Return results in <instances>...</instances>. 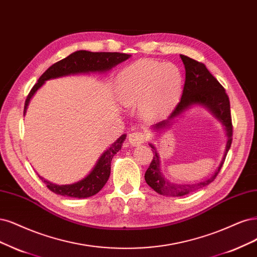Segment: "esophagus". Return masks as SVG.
<instances>
[{
	"label": "esophagus",
	"mask_w": 257,
	"mask_h": 257,
	"mask_svg": "<svg viewBox=\"0 0 257 257\" xmlns=\"http://www.w3.org/2000/svg\"><path fill=\"white\" fill-rule=\"evenodd\" d=\"M146 140H147L146 135L141 132H135V133H132V134L128 135V141L133 147L140 146L141 144H144Z\"/></svg>",
	"instance_id": "esophagus-1"
}]
</instances>
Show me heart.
Returning a JSON list of instances; mask_svg holds the SVG:
<instances>
[{
    "mask_svg": "<svg viewBox=\"0 0 257 257\" xmlns=\"http://www.w3.org/2000/svg\"><path fill=\"white\" fill-rule=\"evenodd\" d=\"M183 74L171 63L143 59L123 69L117 78V94L125 106L143 104L147 117L156 118L179 100Z\"/></svg>",
    "mask_w": 257,
    "mask_h": 257,
    "instance_id": "b5f03b06",
    "label": "heart"
}]
</instances>
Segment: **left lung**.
Wrapping results in <instances>:
<instances>
[{"instance_id":"left-lung-1","label":"left lung","mask_w":257,"mask_h":257,"mask_svg":"<svg viewBox=\"0 0 257 257\" xmlns=\"http://www.w3.org/2000/svg\"><path fill=\"white\" fill-rule=\"evenodd\" d=\"M180 56L183 60L186 71L181 101L175 106V108L169 114V117L166 120L159 121L156 124L152 125L151 128L157 133L168 130L172 125L174 119L182 116L186 110L190 109L193 106H201V107L205 108L213 114L218 121L222 123L226 133L227 140L223 157L221 159L216 171L205 180L196 184L188 185L174 184L165 178L161 170L159 155L155 147L152 144H150V147L153 149L154 156L148 170L146 171L145 179L150 187L154 189L157 193L167 197H182L194 190L205 187L206 185L213 182L224 163L225 156L232 145L233 136L231 106H229V100L227 94L225 93L224 88L213 76V74L208 71L204 64L199 63V61L182 54Z\"/></svg>"}]
</instances>
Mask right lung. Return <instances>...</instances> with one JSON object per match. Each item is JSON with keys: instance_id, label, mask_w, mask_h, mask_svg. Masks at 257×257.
<instances>
[{"instance_id": "right-lung-1", "label": "right lung", "mask_w": 257, "mask_h": 257, "mask_svg": "<svg viewBox=\"0 0 257 257\" xmlns=\"http://www.w3.org/2000/svg\"><path fill=\"white\" fill-rule=\"evenodd\" d=\"M130 57V54L117 52H89L79 50L72 53L68 57L52 65L39 77L38 82L34 85L28 98L25 100L23 113L25 114L33 95L49 79L82 73H104L109 71L113 67H116ZM125 138V134L121 135L107 150H105V152L102 153L89 174H87L84 179L76 183L57 185L44 180L40 175L38 176L43 183H46L47 187L56 194L77 199L92 197L95 193H98L104 187V185L107 183L110 175V163L112 161V157L120 151Z\"/></svg>"}]
</instances>
